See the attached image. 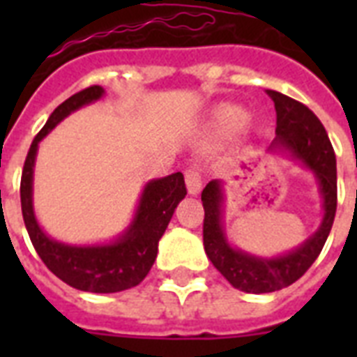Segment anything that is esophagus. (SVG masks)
Masks as SVG:
<instances>
[{"instance_id":"obj_1","label":"esophagus","mask_w":357,"mask_h":357,"mask_svg":"<svg viewBox=\"0 0 357 357\" xmlns=\"http://www.w3.org/2000/svg\"><path fill=\"white\" fill-rule=\"evenodd\" d=\"M185 183H187V192L190 196H196L202 190V172L196 165L189 167V170L185 172Z\"/></svg>"}]
</instances>
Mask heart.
<instances>
[{
	"instance_id": "heart-1",
	"label": "heart",
	"mask_w": 357,
	"mask_h": 357,
	"mask_svg": "<svg viewBox=\"0 0 357 357\" xmlns=\"http://www.w3.org/2000/svg\"><path fill=\"white\" fill-rule=\"evenodd\" d=\"M217 123L226 133H237L248 123V113L238 107H224L218 111Z\"/></svg>"
}]
</instances>
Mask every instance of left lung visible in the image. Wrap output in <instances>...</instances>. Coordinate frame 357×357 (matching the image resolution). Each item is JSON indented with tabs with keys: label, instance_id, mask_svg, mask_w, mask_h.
I'll use <instances>...</instances> for the list:
<instances>
[{
	"label": "left lung",
	"instance_id": "left-lung-1",
	"mask_svg": "<svg viewBox=\"0 0 357 357\" xmlns=\"http://www.w3.org/2000/svg\"><path fill=\"white\" fill-rule=\"evenodd\" d=\"M276 107V139L268 151L283 153L311 170L322 198V222L315 234L294 250L276 257H261L235 248L224 229V183L213 179L202 190L204 204V248L220 274L244 293H274L289 287L319 257L333 226L337 209V165L332 142L321 120L304 103L282 92L266 91Z\"/></svg>",
	"mask_w": 357,
	"mask_h": 357
}]
</instances>
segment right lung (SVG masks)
I'll return each mask as SVG.
<instances>
[{"mask_svg": "<svg viewBox=\"0 0 357 357\" xmlns=\"http://www.w3.org/2000/svg\"><path fill=\"white\" fill-rule=\"evenodd\" d=\"M103 94L105 91L100 85L89 86L70 96L50 114L46 126L36 135L25 157L20 198L31 243L44 265L59 280L89 293H120L139 285L150 272L157 257L159 238L165 234L178 204L187 195L183 174L176 172L148 181L131 224L122 235L105 244L59 243L40 228L33 209V172L40 140L68 114L98 102Z\"/></svg>", "mask_w": 357, "mask_h": 357, "instance_id": "right-lung-1", "label": "right lung"}]
</instances>
